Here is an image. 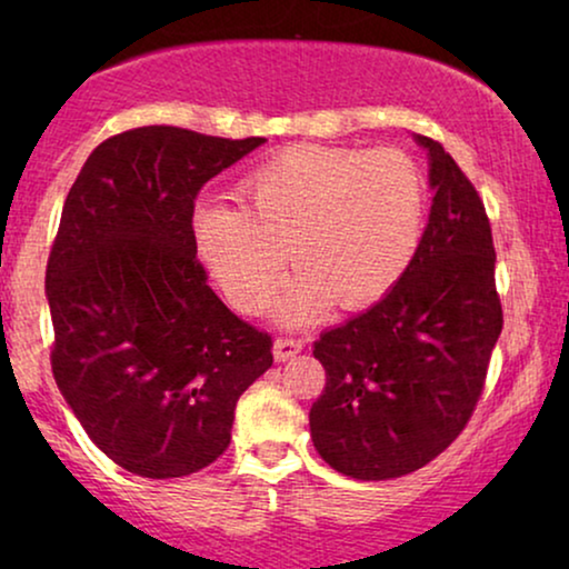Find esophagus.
<instances>
[{"label": "esophagus", "mask_w": 569, "mask_h": 569, "mask_svg": "<svg viewBox=\"0 0 569 569\" xmlns=\"http://www.w3.org/2000/svg\"><path fill=\"white\" fill-rule=\"evenodd\" d=\"M302 341L300 339H287V337H279L277 341H274V360L277 362H287V360H292L295 355L298 352H302Z\"/></svg>", "instance_id": "34e87169"}]
</instances>
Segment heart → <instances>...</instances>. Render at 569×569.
I'll use <instances>...</instances> for the list:
<instances>
[{"mask_svg":"<svg viewBox=\"0 0 569 569\" xmlns=\"http://www.w3.org/2000/svg\"><path fill=\"white\" fill-rule=\"evenodd\" d=\"M236 197L240 207H197L193 248L240 313L271 298L287 253L295 274L274 308L287 326L386 298L425 228L422 170L388 147H284L240 178Z\"/></svg>","mask_w":569,"mask_h":569,"instance_id":"obj_1","label":"heart"}]
</instances>
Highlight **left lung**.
Wrapping results in <instances>:
<instances>
[{"label":"left lung","instance_id":"obj_1","mask_svg":"<svg viewBox=\"0 0 569 569\" xmlns=\"http://www.w3.org/2000/svg\"><path fill=\"white\" fill-rule=\"evenodd\" d=\"M430 220L399 284L313 345L326 388L310 409L318 456L352 479L422 469L469 422L502 331L492 228L477 189L440 142Z\"/></svg>","mask_w":569,"mask_h":569}]
</instances>
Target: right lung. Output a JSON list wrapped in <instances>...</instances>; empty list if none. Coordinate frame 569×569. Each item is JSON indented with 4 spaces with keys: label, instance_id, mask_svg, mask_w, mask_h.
<instances>
[{
    "label": "right lung",
    "instance_id": "add662e5",
    "mask_svg": "<svg viewBox=\"0 0 569 569\" xmlns=\"http://www.w3.org/2000/svg\"><path fill=\"white\" fill-rule=\"evenodd\" d=\"M263 137L139 127L100 142L67 193L46 267L51 370L90 440L137 477L176 479L230 446L271 337L207 284L193 201Z\"/></svg>",
    "mask_w": 569,
    "mask_h": 569
}]
</instances>
